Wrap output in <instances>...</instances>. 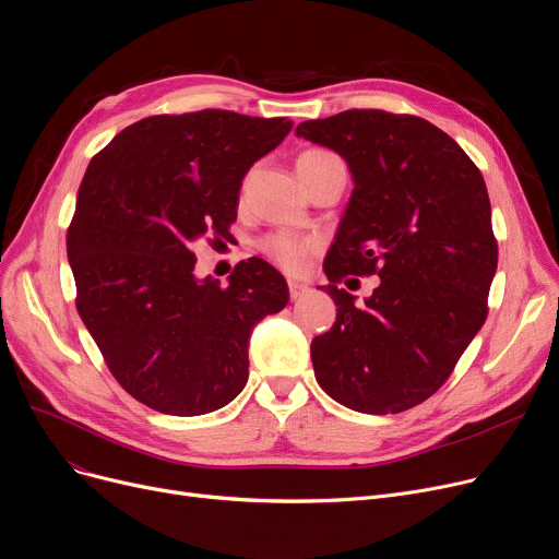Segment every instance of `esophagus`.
<instances>
[{"label": "esophagus", "mask_w": 559, "mask_h": 559, "mask_svg": "<svg viewBox=\"0 0 559 559\" xmlns=\"http://www.w3.org/2000/svg\"><path fill=\"white\" fill-rule=\"evenodd\" d=\"M287 287H289V297H292V299H299V297H304L306 292L310 289L306 283L295 281V278H289V281H287Z\"/></svg>", "instance_id": "esophagus-1"}]
</instances>
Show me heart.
<instances>
[{
	"instance_id": "1",
	"label": "heart",
	"mask_w": 559,
	"mask_h": 559,
	"mask_svg": "<svg viewBox=\"0 0 559 559\" xmlns=\"http://www.w3.org/2000/svg\"><path fill=\"white\" fill-rule=\"evenodd\" d=\"M329 158H335V156L329 152H321V150H310L297 158V165L321 163ZM260 247L274 262H278L281 267H285L289 272H297L304 267L308 253L314 249V242L297 238V235H292V233H274V235H270V238H264Z\"/></svg>"
}]
</instances>
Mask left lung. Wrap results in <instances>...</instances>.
Segmentation results:
<instances>
[{
	"label": "left lung",
	"instance_id": "8db88e82",
	"mask_svg": "<svg viewBox=\"0 0 559 559\" xmlns=\"http://www.w3.org/2000/svg\"><path fill=\"white\" fill-rule=\"evenodd\" d=\"M297 135L340 154L354 192L326 253L337 319L317 335V383L365 415H396L444 385L487 319L498 247L480 169L415 115L344 110ZM346 273L381 283L358 307Z\"/></svg>",
	"mask_w": 559,
	"mask_h": 559
}]
</instances>
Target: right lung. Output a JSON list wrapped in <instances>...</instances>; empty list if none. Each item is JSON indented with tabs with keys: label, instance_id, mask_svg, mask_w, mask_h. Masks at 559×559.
Instances as JSON below:
<instances>
[{
	"label": "right lung",
	"instance_id": "add662e5",
	"mask_svg": "<svg viewBox=\"0 0 559 559\" xmlns=\"http://www.w3.org/2000/svg\"><path fill=\"white\" fill-rule=\"evenodd\" d=\"M292 131L230 110L154 115L91 160L68 230L76 310L133 399L174 417L209 415L249 378V337L289 289L262 258L222 287L194 274L192 245L228 238L245 174Z\"/></svg>",
	"mask_w": 559,
	"mask_h": 559
}]
</instances>
